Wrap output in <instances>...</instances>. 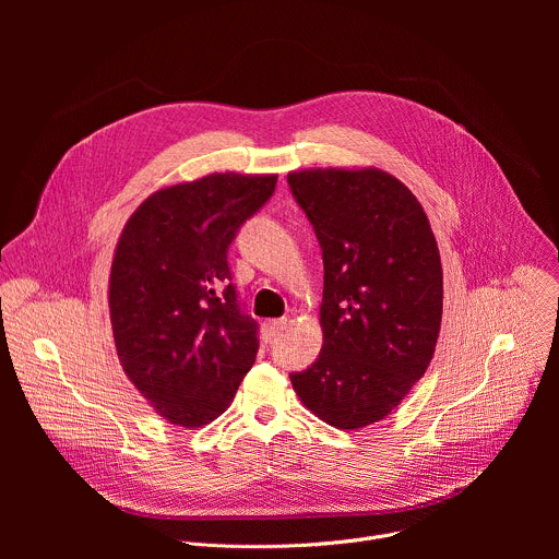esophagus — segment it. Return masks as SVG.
Returning a JSON list of instances; mask_svg holds the SVG:
<instances>
[{"label": "esophagus", "mask_w": 559, "mask_h": 559, "mask_svg": "<svg viewBox=\"0 0 559 559\" xmlns=\"http://www.w3.org/2000/svg\"><path fill=\"white\" fill-rule=\"evenodd\" d=\"M285 325H287L285 318H274V321H267V323L263 325V336H265V341H267V343L274 341V338L283 332Z\"/></svg>", "instance_id": "esophagus-1"}]
</instances>
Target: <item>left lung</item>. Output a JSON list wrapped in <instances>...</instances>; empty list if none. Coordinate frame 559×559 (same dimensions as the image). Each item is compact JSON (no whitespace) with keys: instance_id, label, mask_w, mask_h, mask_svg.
Segmentation results:
<instances>
[{"instance_id":"obj_1","label":"left lung","mask_w":559,"mask_h":559,"mask_svg":"<svg viewBox=\"0 0 559 559\" xmlns=\"http://www.w3.org/2000/svg\"><path fill=\"white\" fill-rule=\"evenodd\" d=\"M289 190L323 250V347L289 373L302 405L360 429L425 376L442 321V265L418 199L382 170H302Z\"/></svg>"}]
</instances>
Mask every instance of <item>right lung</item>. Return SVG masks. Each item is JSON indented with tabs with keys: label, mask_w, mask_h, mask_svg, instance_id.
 <instances>
[{
	"label": "right lung",
	"mask_w": 559,
	"mask_h": 559,
	"mask_svg": "<svg viewBox=\"0 0 559 559\" xmlns=\"http://www.w3.org/2000/svg\"><path fill=\"white\" fill-rule=\"evenodd\" d=\"M274 190V175H210L154 192L121 231L108 296L117 354L173 425L218 418L254 365L259 323L238 298L227 250Z\"/></svg>",
	"instance_id": "add662e5"
}]
</instances>
